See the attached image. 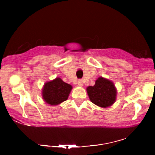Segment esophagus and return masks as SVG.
Returning a JSON list of instances; mask_svg holds the SVG:
<instances>
[{
	"label": "esophagus",
	"mask_w": 155,
	"mask_h": 155,
	"mask_svg": "<svg viewBox=\"0 0 155 155\" xmlns=\"http://www.w3.org/2000/svg\"><path fill=\"white\" fill-rule=\"evenodd\" d=\"M78 84L79 85V86H82L83 85V81H82V80H79V81H78Z\"/></svg>",
	"instance_id": "34e87169"
}]
</instances>
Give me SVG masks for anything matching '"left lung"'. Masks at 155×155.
I'll return each mask as SVG.
<instances>
[{"label": "left lung", "instance_id": "8db88e82", "mask_svg": "<svg viewBox=\"0 0 155 155\" xmlns=\"http://www.w3.org/2000/svg\"><path fill=\"white\" fill-rule=\"evenodd\" d=\"M87 91L91 102L100 107L111 106L116 100L117 91L113 82L103 77L96 80L94 86L88 87Z\"/></svg>", "mask_w": 155, "mask_h": 155}]
</instances>
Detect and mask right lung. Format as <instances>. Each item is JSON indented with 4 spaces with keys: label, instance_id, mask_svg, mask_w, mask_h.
I'll use <instances>...</instances> for the list:
<instances>
[{
    "label": "right lung",
    "instance_id": "1",
    "mask_svg": "<svg viewBox=\"0 0 155 155\" xmlns=\"http://www.w3.org/2000/svg\"><path fill=\"white\" fill-rule=\"evenodd\" d=\"M71 89V85L64 82L60 78H56L45 84L42 95L48 104L58 105L67 100Z\"/></svg>",
    "mask_w": 155,
    "mask_h": 155
}]
</instances>
